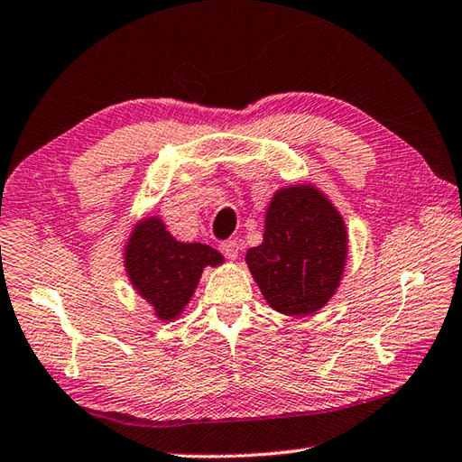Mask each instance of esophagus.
<instances>
[{
	"label": "esophagus",
	"mask_w": 462,
	"mask_h": 462,
	"mask_svg": "<svg viewBox=\"0 0 462 462\" xmlns=\"http://www.w3.org/2000/svg\"><path fill=\"white\" fill-rule=\"evenodd\" d=\"M219 251L223 253V257H225V259H229V261L237 259V254H239V241H235V239L221 241V245H219Z\"/></svg>",
	"instance_id": "34e87169"
}]
</instances>
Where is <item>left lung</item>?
Listing matches in <instances>:
<instances>
[{
	"mask_svg": "<svg viewBox=\"0 0 462 462\" xmlns=\"http://www.w3.org/2000/svg\"><path fill=\"white\" fill-rule=\"evenodd\" d=\"M346 254L342 215L314 186H291L274 193L263 243L245 261L276 312L309 316L340 286Z\"/></svg>",
	"mask_w": 462,
	"mask_h": 462,
	"instance_id": "1",
	"label": "left lung"
}]
</instances>
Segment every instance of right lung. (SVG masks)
<instances>
[{
  "instance_id": "right-lung-1",
  "label": "right lung",
  "mask_w": 462,
  "mask_h": 462,
  "mask_svg": "<svg viewBox=\"0 0 462 462\" xmlns=\"http://www.w3.org/2000/svg\"><path fill=\"white\" fill-rule=\"evenodd\" d=\"M223 254L209 245L180 243L160 217L136 223L125 249V266L136 292L160 320H173L186 309L205 266H217Z\"/></svg>"
}]
</instances>
